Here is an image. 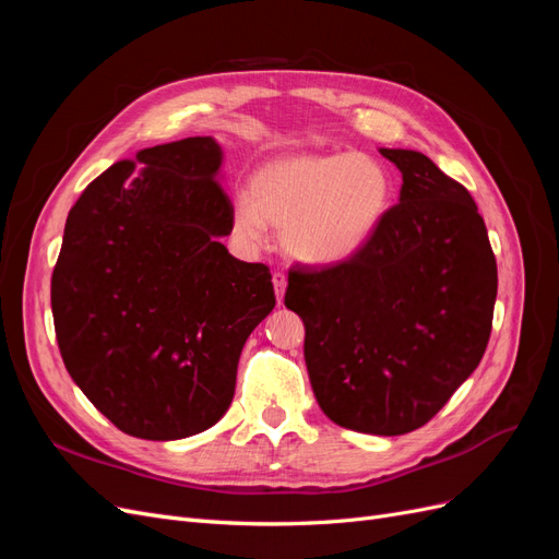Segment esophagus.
<instances>
[{
	"instance_id": "1",
	"label": "esophagus",
	"mask_w": 559,
	"mask_h": 559,
	"mask_svg": "<svg viewBox=\"0 0 559 559\" xmlns=\"http://www.w3.org/2000/svg\"><path fill=\"white\" fill-rule=\"evenodd\" d=\"M273 286H275V296H277V300L282 302L284 292H286V275L282 273V270H275V273H273Z\"/></svg>"
}]
</instances>
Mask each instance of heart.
I'll list each match as a JSON object with an SVG mask.
<instances>
[{
    "mask_svg": "<svg viewBox=\"0 0 559 559\" xmlns=\"http://www.w3.org/2000/svg\"><path fill=\"white\" fill-rule=\"evenodd\" d=\"M394 181L366 154H300L270 160L235 202V230L261 242L267 224L284 249L312 265H335L370 245L392 207Z\"/></svg>",
    "mask_w": 559,
    "mask_h": 559,
    "instance_id": "b5f03b06",
    "label": "heart"
}]
</instances>
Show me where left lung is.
<instances>
[{
    "label": "left lung",
    "mask_w": 559,
    "mask_h": 559,
    "mask_svg": "<svg viewBox=\"0 0 559 559\" xmlns=\"http://www.w3.org/2000/svg\"><path fill=\"white\" fill-rule=\"evenodd\" d=\"M401 198L357 257L289 270L284 306L306 324L324 415L352 431L425 427L478 368L497 300V259L460 181L408 148H380Z\"/></svg>",
    "instance_id": "obj_1"
}]
</instances>
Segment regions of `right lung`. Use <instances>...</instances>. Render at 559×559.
I'll return each mask as SVG.
<instances>
[{
	"label": "right lung",
	"instance_id": "1",
	"mask_svg": "<svg viewBox=\"0 0 559 559\" xmlns=\"http://www.w3.org/2000/svg\"><path fill=\"white\" fill-rule=\"evenodd\" d=\"M222 148L186 138L93 179L50 280L64 368L114 427L146 441L210 429L235 394L249 333L275 308L263 263L230 257Z\"/></svg>",
	"mask_w": 559,
	"mask_h": 559
}]
</instances>
